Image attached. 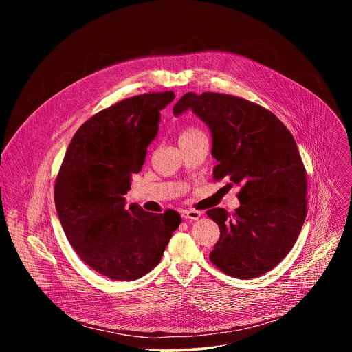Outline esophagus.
<instances>
[{"instance_id":"1","label":"esophagus","mask_w":352,"mask_h":352,"mask_svg":"<svg viewBox=\"0 0 352 352\" xmlns=\"http://www.w3.org/2000/svg\"><path fill=\"white\" fill-rule=\"evenodd\" d=\"M181 216L186 220H197L200 217V212H197V210H182Z\"/></svg>"}]
</instances>
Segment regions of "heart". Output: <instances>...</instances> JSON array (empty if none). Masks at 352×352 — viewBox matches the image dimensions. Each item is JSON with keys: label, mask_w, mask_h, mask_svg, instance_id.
I'll list each match as a JSON object with an SVG mask.
<instances>
[{"label": "heart", "mask_w": 352, "mask_h": 352, "mask_svg": "<svg viewBox=\"0 0 352 352\" xmlns=\"http://www.w3.org/2000/svg\"><path fill=\"white\" fill-rule=\"evenodd\" d=\"M200 135H204V132H202V131L197 129V128H195V126H188V128H185V129L181 132V135H179V140H181V139H190V138L200 136Z\"/></svg>", "instance_id": "obj_1"}]
</instances>
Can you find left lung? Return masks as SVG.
I'll list each match as a JSON object with an SVG mask.
<instances>
[{
	"label": "left lung",
	"mask_w": 352,
	"mask_h": 352,
	"mask_svg": "<svg viewBox=\"0 0 352 352\" xmlns=\"http://www.w3.org/2000/svg\"><path fill=\"white\" fill-rule=\"evenodd\" d=\"M188 109L212 131L214 181L241 186V206L206 212L220 238L210 262L227 276L255 278L276 267L292 249L308 213L307 170L287 126L267 109L242 97L186 93L174 106Z\"/></svg>",
	"instance_id": "left-lung-1"
}]
</instances>
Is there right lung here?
Here are the masks:
<instances>
[{
	"mask_svg": "<svg viewBox=\"0 0 352 352\" xmlns=\"http://www.w3.org/2000/svg\"><path fill=\"white\" fill-rule=\"evenodd\" d=\"M174 91L128 97L89 118L74 135L54 186L64 232L76 255L111 280H136L162 261L181 216L125 206Z\"/></svg>",
	"mask_w": 352,
	"mask_h": 352,
	"instance_id": "add662e5",
	"label": "right lung"
}]
</instances>
